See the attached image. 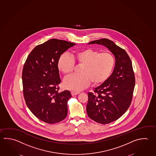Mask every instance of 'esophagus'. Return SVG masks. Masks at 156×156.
<instances>
[{
	"label": "esophagus",
	"mask_w": 156,
	"mask_h": 156,
	"mask_svg": "<svg viewBox=\"0 0 156 156\" xmlns=\"http://www.w3.org/2000/svg\"><path fill=\"white\" fill-rule=\"evenodd\" d=\"M80 94V93L79 92H76V91H71V94H72V96H74V95H78V94Z\"/></svg>",
	"instance_id": "1"
}]
</instances>
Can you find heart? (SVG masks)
<instances>
[{"label":"heart","instance_id":"1","mask_svg":"<svg viewBox=\"0 0 156 156\" xmlns=\"http://www.w3.org/2000/svg\"><path fill=\"white\" fill-rule=\"evenodd\" d=\"M75 63L82 65L80 74H73L65 78V88L73 91L82 90L90 83L98 85L110 76L115 66L114 56L108 52L87 48L76 51L69 56L63 54L59 57L57 67L62 73L68 75L73 71Z\"/></svg>","mask_w":156,"mask_h":156}]
</instances>
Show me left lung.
Here are the masks:
<instances>
[{"label":"left lung","mask_w":156,"mask_h":156,"mask_svg":"<svg viewBox=\"0 0 156 156\" xmlns=\"http://www.w3.org/2000/svg\"><path fill=\"white\" fill-rule=\"evenodd\" d=\"M101 44L115 58L114 69L105 82L88 93L87 112L89 117L102 124L118 120L126 112L132 101L135 78L132 62L126 52L113 41L102 38L88 44Z\"/></svg>","instance_id":"obj_1"}]
</instances>
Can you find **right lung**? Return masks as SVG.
<instances>
[{
	"label": "right lung",
	"mask_w": 156,
	"mask_h": 156,
	"mask_svg": "<svg viewBox=\"0 0 156 156\" xmlns=\"http://www.w3.org/2000/svg\"><path fill=\"white\" fill-rule=\"evenodd\" d=\"M76 44L52 38L36 46L27 58L22 73L23 94L34 115L47 123H55L67 115L70 91L59 93L61 83L59 57Z\"/></svg>",
	"instance_id": "right-lung-1"
}]
</instances>
